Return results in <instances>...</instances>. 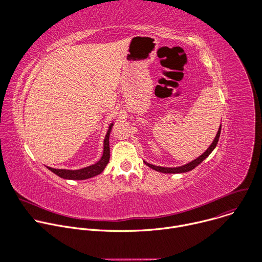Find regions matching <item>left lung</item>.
<instances>
[{"instance_id":"1","label":"left lung","mask_w":262,"mask_h":262,"mask_svg":"<svg viewBox=\"0 0 262 262\" xmlns=\"http://www.w3.org/2000/svg\"><path fill=\"white\" fill-rule=\"evenodd\" d=\"M220 134H221V126H220V128H219V130H217V134H216V136H215L213 142H212L211 145L208 147L207 150H206L202 156H200L198 159L194 160L193 162H191V163H189V164H186V165H184V166L176 167V168H164V167L154 166V165L148 164V163H146V162H145V164H146L148 167H150L151 169H154V170H156V171H159V172H162V173H184V172H189V171L193 170L194 168H196L200 163H202V162L211 154V151L213 150V149H214L215 146H216V144H217V141H219V138H220Z\"/></svg>"}]
</instances>
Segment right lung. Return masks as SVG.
I'll return each instance as SVG.
<instances>
[{
	"instance_id": "1",
	"label": "right lung",
	"mask_w": 262,
	"mask_h": 262,
	"mask_svg": "<svg viewBox=\"0 0 262 262\" xmlns=\"http://www.w3.org/2000/svg\"><path fill=\"white\" fill-rule=\"evenodd\" d=\"M112 126H113V123H112L107 129V133L105 135L104 141H103V154L101 159L94 165L80 169V170H65V169H54L51 167H48L49 170H51L53 173L58 175L61 178L65 179H73V180H83L87 178H91L95 175L100 174L105 166L107 165L110 161V144H108V137L112 129Z\"/></svg>"
}]
</instances>
